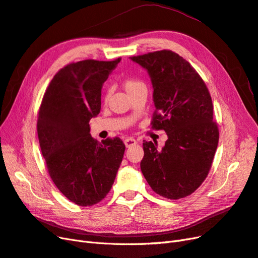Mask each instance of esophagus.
Here are the masks:
<instances>
[{"label":"esophagus","instance_id":"obj_1","mask_svg":"<svg viewBox=\"0 0 258 258\" xmlns=\"http://www.w3.org/2000/svg\"><path fill=\"white\" fill-rule=\"evenodd\" d=\"M124 144H125V147H126V148H130V147H132V146H135L137 144V142L135 141L134 138H126L124 141Z\"/></svg>","mask_w":258,"mask_h":258}]
</instances>
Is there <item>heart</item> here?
Returning <instances> with one entry per match:
<instances>
[{"instance_id": "b5f03b06", "label": "heart", "mask_w": 258, "mask_h": 258, "mask_svg": "<svg viewBox=\"0 0 258 258\" xmlns=\"http://www.w3.org/2000/svg\"><path fill=\"white\" fill-rule=\"evenodd\" d=\"M142 85H144L143 82H141V81L137 79H132V78L126 79L123 82V86L125 88V91H126L127 93H131L132 91H134L135 88L142 86Z\"/></svg>"}]
</instances>
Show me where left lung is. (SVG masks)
<instances>
[{"label":"left lung","instance_id":"left-lung-1","mask_svg":"<svg viewBox=\"0 0 258 258\" xmlns=\"http://www.w3.org/2000/svg\"><path fill=\"white\" fill-rule=\"evenodd\" d=\"M148 71L156 111L152 128L163 130L162 150L145 142L141 168L154 192L171 200L185 198L207 178L218 145L213 104L202 78L172 50L131 57Z\"/></svg>","mask_w":258,"mask_h":258}]
</instances>
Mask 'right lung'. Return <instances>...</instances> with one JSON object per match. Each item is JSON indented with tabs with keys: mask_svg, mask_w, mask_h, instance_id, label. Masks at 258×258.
Wrapping results in <instances>:
<instances>
[{
	"mask_svg": "<svg viewBox=\"0 0 258 258\" xmlns=\"http://www.w3.org/2000/svg\"><path fill=\"white\" fill-rule=\"evenodd\" d=\"M120 60L67 64L50 81L39 110L36 127L50 178L81 207L105 199L123 159L119 137L99 143L90 134V120L100 111L102 84Z\"/></svg>",
	"mask_w": 258,
	"mask_h": 258,
	"instance_id": "1",
	"label": "right lung"
}]
</instances>
